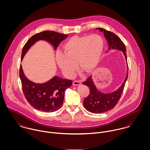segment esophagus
Returning a JSON list of instances; mask_svg holds the SVG:
<instances>
[{
    "label": "esophagus",
    "instance_id": "34e87169",
    "mask_svg": "<svg viewBox=\"0 0 150 150\" xmlns=\"http://www.w3.org/2000/svg\"><path fill=\"white\" fill-rule=\"evenodd\" d=\"M81 84V81L80 80H74V81L73 82V84L75 86L80 85Z\"/></svg>",
    "mask_w": 150,
    "mask_h": 150
}]
</instances>
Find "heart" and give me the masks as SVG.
I'll return each mask as SVG.
<instances>
[{
  "label": "heart",
  "instance_id": "b5f03b06",
  "mask_svg": "<svg viewBox=\"0 0 150 150\" xmlns=\"http://www.w3.org/2000/svg\"><path fill=\"white\" fill-rule=\"evenodd\" d=\"M104 49V41L98 35L73 36L62 47V52L56 55L57 63L64 74L73 77L77 64L85 72L92 71L98 64Z\"/></svg>",
  "mask_w": 150,
  "mask_h": 150
}]
</instances>
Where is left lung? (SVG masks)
Listing matches in <instances>:
<instances>
[{
    "label": "left lung",
    "mask_w": 150,
    "mask_h": 150,
    "mask_svg": "<svg viewBox=\"0 0 150 150\" xmlns=\"http://www.w3.org/2000/svg\"><path fill=\"white\" fill-rule=\"evenodd\" d=\"M96 29L103 32L108 44V50L117 49L122 51L126 60H127L125 45L120 38L114 33L103 28H99ZM128 73H127L126 78L122 86L117 91L110 93H103L99 91L92 81V77L89 76L86 81L83 83V84L88 86L90 89L89 95L83 101V105L86 110L91 112L97 114L105 112L113 108L116 106L121 96L128 79Z\"/></svg>",
    "instance_id": "1"
}]
</instances>
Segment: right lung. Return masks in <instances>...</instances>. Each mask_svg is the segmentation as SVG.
<instances>
[{"label": "right lung", "instance_id": "right-lung-1", "mask_svg": "<svg viewBox=\"0 0 150 150\" xmlns=\"http://www.w3.org/2000/svg\"><path fill=\"white\" fill-rule=\"evenodd\" d=\"M67 36V35L51 30L36 33L32 36L23 46L21 60L30 47L37 41L46 40L51 43L56 50L59 43ZM20 77L22 91L27 101L36 110L46 112L55 111L61 107L64 100V91L72 85L71 80L63 79L57 76L43 84L33 83L25 76L21 64L20 67Z\"/></svg>", "mask_w": 150, "mask_h": 150}]
</instances>
